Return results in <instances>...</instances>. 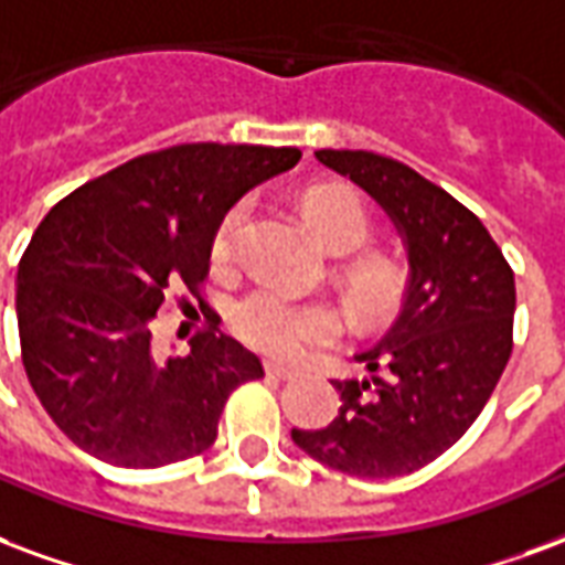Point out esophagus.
<instances>
[{
  "instance_id": "1",
  "label": "esophagus",
  "mask_w": 565,
  "mask_h": 565,
  "mask_svg": "<svg viewBox=\"0 0 565 565\" xmlns=\"http://www.w3.org/2000/svg\"><path fill=\"white\" fill-rule=\"evenodd\" d=\"M266 374H269V377H278V380H290L299 374V367L284 365V362H266Z\"/></svg>"
}]
</instances>
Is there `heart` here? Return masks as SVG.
Returning a JSON list of instances; mask_svg holds the SVG:
<instances>
[{"instance_id":"1","label":"heart","mask_w":565,"mask_h":565,"mask_svg":"<svg viewBox=\"0 0 565 565\" xmlns=\"http://www.w3.org/2000/svg\"><path fill=\"white\" fill-rule=\"evenodd\" d=\"M302 209L326 248L335 254H353L365 248L374 233L362 200L344 188H315L305 194ZM248 218V200L233 203L221 218L212 239V260L218 266L236 257ZM344 281L353 311L365 320L392 315L404 296V271L398 263L386 257H359L344 269ZM233 329L239 332L242 341H248L263 353L296 356L302 347L332 341L341 329V320L329 305L302 302L275 284H263L233 308Z\"/></svg>"}]
</instances>
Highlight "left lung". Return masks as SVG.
Returning <instances> with one entry per match:
<instances>
[{
  "label": "left lung",
  "instance_id": "left-lung-1",
  "mask_svg": "<svg viewBox=\"0 0 565 565\" xmlns=\"http://www.w3.org/2000/svg\"><path fill=\"white\" fill-rule=\"evenodd\" d=\"M315 158L392 218L411 284L386 338L356 353L367 377L332 380L338 416L317 431L294 428V443L347 476L413 473L461 440L491 398L512 356L515 275L482 221L407 164L362 149Z\"/></svg>",
  "mask_w": 565,
  "mask_h": 565
}]
</instances>
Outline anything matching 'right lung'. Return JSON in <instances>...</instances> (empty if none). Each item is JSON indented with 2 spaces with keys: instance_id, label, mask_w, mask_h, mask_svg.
<instances>
[{
  "instance_id": "obj_1",
  "label": "right lung",
  "mask_w": 565,
  "mask_h": 565,
  "mask_svg": "<svg viewBox=\"0 0 565 565\" xmlns=\"http://www.w3.org/2000/svg\"><path fill=\"white\" fill-rule=\"evenodd\" d=\"M299 158L294 146H170L92 179L38 224L17 266L23 367L83 452L152 470L215 443L230 392L263 377L260 359L218 326L161 359L152 320L179 287L203 308L221 218Z\"/></svg>"
}]
</instances>
